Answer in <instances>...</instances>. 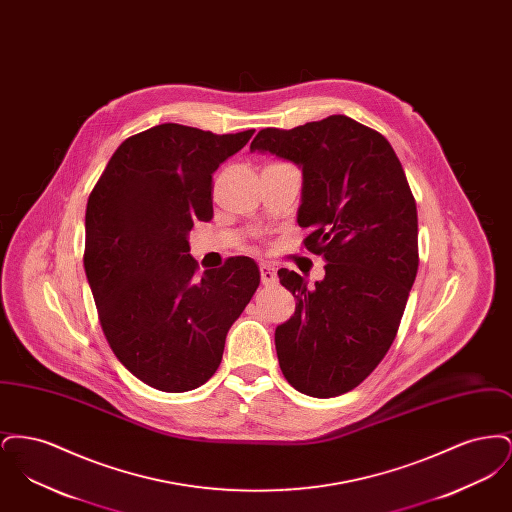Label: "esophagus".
I'll list each match as a JSON object with an SVG mask.
<instances>
[{
	"mask_svg": "<svg viewBox=\"0 0 512 512\" xmlns=\"http://www.w3.org/2000/svg\"><path fill=\"white\" fill-rule=\"evenodd\" d=\"M276 280H278V276H276V270L267 265V263H263L261 265V282L265 284V286H272V284H276Z\"/></svg>",
	"mask_w": 512,
	"mask_h": 512,
	"instance_id": "obj_1",
	"label": "esophagus"
}]
</instances>
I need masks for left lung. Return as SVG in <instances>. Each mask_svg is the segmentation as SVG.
<instances>
[{
	"label": "left lung",
	"mask_w": 512,
	"mask_h": 512,
	"mask_svg": "<svg viewBox=\"0 0 512 512\" xmlns=\"http://www.w3.org/2000/svg\"><path fill=\"white\" fill-rule=\"evenodd\" d=\"M251 151L303 174L297 222L326 274L311 286L280 268L295 313L276 326L278 363L293 388L336 397L357 388L395 340L418 270L416 203L390 142L345 115L292 130L265 128Z\"/></svg>",
	"instance_id": "obj_1"
}]
</instances>
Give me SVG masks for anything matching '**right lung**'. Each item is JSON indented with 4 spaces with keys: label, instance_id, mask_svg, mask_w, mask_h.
Segmentation results:
<instances>
[{
    "label": "right lung",
    "instance_id": "1",
    "mask_svg": "<svg viewBox=\"0 0 512 512\" xmlns=\"http://www.w3.org/2000/svg\"><path fill=\"white\" fill-rule=\"evenodd\" d=\"M253 132L153 126L117 147L88 199L84 268L103 334L122 365L155 390L205 384L259 288L249 257L197 276L188 242L195 220L213 219V174Z\"/></svg>",
    "mask_w": 512,
    "mask_h": 512
}]
</instances>
